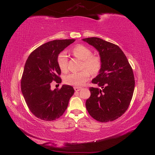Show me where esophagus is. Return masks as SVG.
Returning a JSON list of instances; mask_svg holds the SVG:
<instances>
[{
	"mask_svg": "<svg viewBox=\"0 0 155 155\" xmlns=\"http://www.w3.org/2000/svg\"><path fill=\"white\" fill-rule=\"evenodd\" d=\"M74 89L75 91H78L81 90V87H74Z\"/></svg>",
	"mask_w": 155,
	"mask_h": 155,
	"instance_id": "esophagus-1",
	"label": "esophagus"
}]
</instances>
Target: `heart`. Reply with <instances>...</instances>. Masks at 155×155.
Returning <instances> with one entry per match:
<instances>
[{"label":"heart","instance_id":"heart-1","mask_svg":"<svg viewBox=\"0 0 155 155\" xmlns=\"http://www.w3.org/2000/svg\"><path fill=\"white\" fill-rule=\"evenodd\" d=\"M73 55L82 60L81 72H72L64 77V83L72 86H81L90 79L91 73L96 74L101 69V57L92 54L91 50L83 45H77L72 48ZM68 57L65 52H61L57 57V64L63 72H66L68 68Z\"/></svg>","mask_w":155,"mask_h":155}]
</instances>
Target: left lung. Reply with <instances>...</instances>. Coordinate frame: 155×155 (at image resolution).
I'll return each instance as SVG.
<instances>
[{"label":"left lung","mask_w":155,"mask_h":155,"mask_svg":"<svg viewBox=\"0 0 155 155\" xmlns=\"http://www.w3.org/2000/svg\"><path fill=\"white\" fill-rule=\"evenodd\" d=\"M83 40L97 49L102 60L99 74L91 81L102 90L90 87L91 96L86 101V108L97 121H114L129 107L135 88L133 69L118 46L98 38Z\"/></svg>","instance_id":"left-lung-1"}]
</instances>
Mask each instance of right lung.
Returning a JSON list of instances; mask_svg holds the SVG:
<instances>
[{
  "label": "right lung",
  "instance_id": "obj_1",
  "mask_svg": "<svg viewBox=\"0 0 155 155\" xmlns=\"http://www.w3.org/2000/svg\"><path fill=\"white\" fill-rule=\"evenodd\" d=\"M74 41L72 39L48 41L34 50L27 59L21 78V91L28 109L39 119H58L74 93V88L68 85L51 90L52 81L61 82L57 57Z\"/></svg>",
  "mask_w": 155,
  "mask_h": 155
}]
</instances>
